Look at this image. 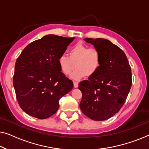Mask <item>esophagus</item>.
<instances>
[{"label": "esophagus", "instance_id": "1", "mask_svg": "<svg viewBox=\"0 0 149 149\" xmlns=\"http://www.w3.org/2000/svg\"><path fill=\"white\" fill-rule=\"evenodd\" d=\"M78 86H79V83H77V82H74V87H75V88H77V87H78Z\"/></svg>", "mask_w": 149, "mask_h": 149}]
</instances>
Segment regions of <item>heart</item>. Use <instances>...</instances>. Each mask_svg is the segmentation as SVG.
<instances>
[{"label":"heart","instance_id":"1","mask_svg":"<svg viewBox=\"0 0 149 149\" xmlns=\"http://www.w3.org/2000/svg\"><path fill=\"white\" fill-rule=\"evenodd\" d=\"M102 56L96 48L90 47L81 43L75 45L70 49L69 56L62 54L59 57L60 70L69 75L75 67L77 69L71 75L74 80H80L83 77H93L101 66Z\"/></svg>","mask_w":149,"mask_h":149}]
</instances>
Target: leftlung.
I'll list each match as a JSON object with an SVG mask.
<instances>
[{"label":"left lung","mask_w":149,"mask_h":149,"mask_svg":"<svg viewBox=\"0 0 149 149\" xmlns=\"http://www.w3.org/2000/svg\"><path fill=\"white\" fill-rule=\"evenodd\" d=\"M98 49L101 66L88 80L79 83L82 92L80 109L95 121L113 117L123 107L132 87V70L127 56L119 47L104 38L84 39Z\"/></svg>","instance_id":"1"}]
</instances>
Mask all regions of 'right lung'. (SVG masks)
<instances>
[{
    "label": "right lung",
    "mask_w": 149,
    "mask_h": 149,
    "mask_svg": "<svg viewBox=\"0 0 149 149\" xmlns=\"http://www.w3.org/2000/svg\"><path fill=\"white\" fill-rule=\"evenodd\" d=\"M49 34L28 45L16 60L13 87L23 111L44 119L58 111L59 100L73 82L62 72L58 58L74 40Z\"/></svg>",
    "instance_id": "1"
}]
</instances>
